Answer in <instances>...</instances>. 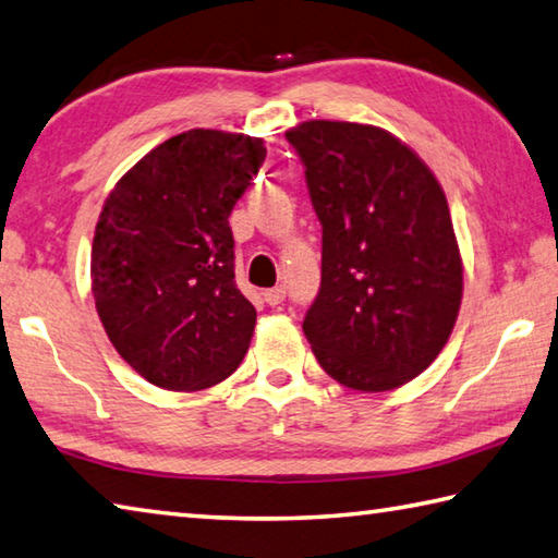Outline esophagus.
I'll return each mask as SVG.
<instances>
[{"label":"esophagus","mask_w":558,"mask_h":558,"mask_svg":"<svg viewBox=\"0 0 558 558\" xmlns=\"http://www.w3.org/2000/svg\"><path fill=\"white\" fill-rule=\"evenodd\" d=\"M263 300H266L270 307H276V305H280V302H282V300H286V288H282V286H278V288H270V290H266V292H263Z\"/></svg>","instance_id":"34e87169"}]
</instances>
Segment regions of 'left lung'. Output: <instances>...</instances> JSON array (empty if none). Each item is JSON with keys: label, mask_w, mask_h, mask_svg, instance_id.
<instances>
[{"label": "left lung", "mask_w": 558, "mask_h": 558, "mask_svg": "<svg viewBox=\"0 0 558 558\" xmlns=\"http://www.w3.org/2000/svg\"><path fill=\"white\" fill-rule=\"evenodd\" d=\"M322 221V288L302 331L351 390L427 371L453 331L463 260L437 175L390 131L312 119L286 131Z\"/></svg>", "instance_id": "left-lung-1"}]
</instances>
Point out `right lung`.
Segmentation results:
<instances>
[{"label":"right lung","instance_id":"1","mask_svg":"<svg viewBox=\"0 0 558 558\" xmlns=\"http://www.w3.org/2000/svg\"><path fill=\"white\" fill-rule=\"evenodd\" d=\"M266 160L258 136L190 129L129 168L99 211L89 280L141 378L195 392L244 361L256 310L234 282L229 215Z\"/></svg>","mask_w":558,"mask_h":558}]
</instances>
